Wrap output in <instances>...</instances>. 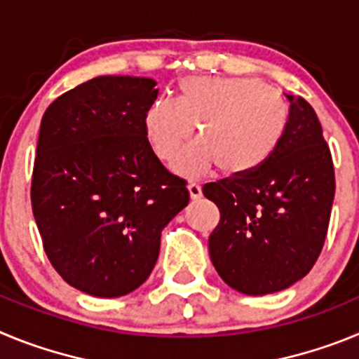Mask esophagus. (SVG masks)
<instances>
[{"mask_svg":"<svg viewBox=\"0 0 359 359\" xmlns=\"http://www.w3.org/2000/svg\"><path fill=\"white\" fill-rule=\"evenodd\" d=\"M187 189H189V194L192 199L201 198V187H199L198 183H189V187H187Z\"/></svg>","mask_w":359,"mask_h":359,"instance_id":"obj_1","label":"esophagus"}]
</instances>
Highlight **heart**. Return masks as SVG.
Wrapping results in <instances>:
<instances>
[{"label":"heart","instance_id":"heart-1","mask_svg":"<svg viewBox=\"0 0 359 359\" xmlns=\"http://www.w3.org/2000/svg\"><path fill=\"white\" fill-rule=\"evenodd\" d=\"M287 109L280 95L255 79L187 77L177 100L160 98L145 113V133L161 161L177 156L198 126L199 142L174 163L185 177H199L217 165L241 176L264 163L284 135Z\"/></svg>","mask_w":359,"mask_h":359}]
</instances>
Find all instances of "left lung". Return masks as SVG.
Segmentation results:
<instances>
[{
  "label": "left lung",
  "instance_id": "8db88e82",
  "mask_svg": "<svg viewBox=\"0 0 359 359\" xmlns=\"http://www.w3.org/2000/svg\"><path fill=\"white\" fill-rule=\"evenodd\" d=\"M290 102L280 144L262 165L207 183L203 194L219 208L208 239L212 264L244 294L286 290L315 266L327 237L334 167L315 109Z\"/></svg>",
  "mask_w": 359,
  "mask_h": 359
}]
</instances>
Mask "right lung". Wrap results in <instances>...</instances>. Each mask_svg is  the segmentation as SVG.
<instances>
[{
    "label": "right lung",
    "instance_id": "right-lung-1",
    "mask_svg": "<svg viewBox=\"0 0 359 359\" xmlns=\"http://www.w3.org/2000/svg\"><path fill=\"white\" fill-rule=\"evenodd\" d=\"M145 77H97L55 98L41 120L32 210L55 271L88 294L140 287L161 230L189 205L187 182L165 169L145 133L158 97Z\"/></svg>",
    "mask_w": 359,
    "mask_h": 359
}]
</instances>
